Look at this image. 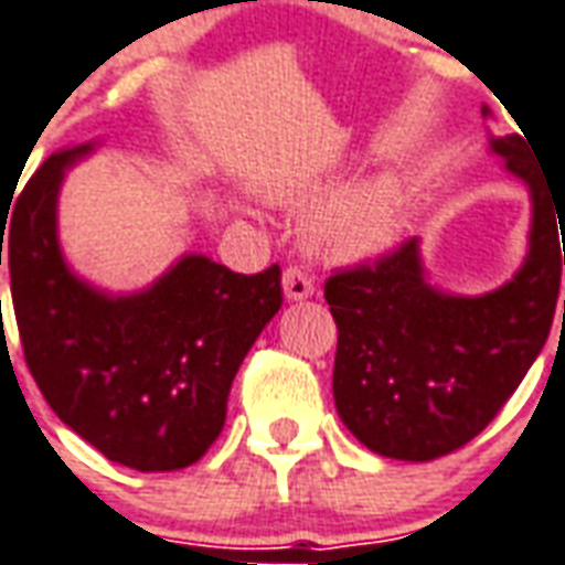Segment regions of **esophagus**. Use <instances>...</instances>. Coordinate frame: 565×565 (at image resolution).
I'll return each instance as SVG.
<instances>
[{
  "instance_id": "esophagus-1",
  "label": "esophagus",
  "mask_w": 565,
  "mask_h": 565,
  "mask_svg": "<svg viewBox=\"0 0 565 565\" xmlns=\"http://www.w3.org/2000/svg\"><path fill=\"white\" fill-rule=\"evenodd\" d=\"M315 294V281H311V275L302 266H290V269H284V296L290 299V302H302V299H309Z\"/></svg>"
}]
</instances>
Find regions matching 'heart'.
I'll list each match as a JSON object with an SVG mask.
<instances>
[{
    "mask_svg": "<svg viewBox=\"0 0 565 565\" xmlns=\"http://www.w3.org/2000/svg\"><path fill=\"white\" fill-rule=\"evenodd\" d=\"M321 192L315 177H296L278 189V199L306 201ZM401 232V192L392 180H366L323 201L309 220L315 247L339 256H373L392 247Z\"/></svg>",
    "mask_w": 565,
    "mask_h": 565,
    "instance_id": "heart-1",
    "label": "heart"
}]
</instances>
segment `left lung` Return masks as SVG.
I'll use <instances>...</instances> for the list:
<instances>
[{
  "mask_svg": "<svg viewBox=\"0 0 565 565\" xmlns=\"http://www.w3.org/2000/svg\"><path fill=\"white\" fill-rule=\"evenodd\" d=\"M523 137L489 140L532 192L530 254L511 281L483 296L440 294L409 238L323 284L339 330V419L379 456L431 461L475 440L547 342L565 266V189L532 164Z\"/></svg>",
  "mask_w": 565,
  "mask_h": 565,
  "instance_id": "obj_1",
  "label": "left lung"
}]
</instances>
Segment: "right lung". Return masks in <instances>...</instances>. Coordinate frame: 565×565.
Returning <instances> with one entry per match:
<instances>
[{
  "label": "right lung",
  "instance_id": "1",
  "mask_svg": "<svg viewBox=\"0 0 565 565\" xmlns=\"http://www.w3.org/2000/svg\"><path fill=\"white\" fill-rule=\"evenodd\" d=\"M90 149L54 152L0 214L23 358L57 419L106 459L180 471L223 431L232 379L281 309V269L238 275L189 254L143 294L94 290L57 244L63 171Z\"/></svg>",
  "mask_w": 565,
  "mask_h": 565
}]
</instances>
